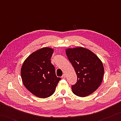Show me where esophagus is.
<instances>
[{
	"label": "esophagus",
	"instance_id": "34e87169",
	"mask_svg": "<svg viewBox=\"0 0 121 121\" xmlns=\"http://www.w3.org/2000/svg\"><path fill=\"white\" fill-rule=\"evenodd\" d=\"M62 79H65V74H63V75L62 76Z\"/></svg>",
	"mask_w": 121,
	"mask_h": 121
}]
</instances>
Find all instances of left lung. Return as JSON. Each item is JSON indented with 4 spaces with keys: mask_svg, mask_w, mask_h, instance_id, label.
Segmentation results:
<instances>
[{
    "mask_svg": "<svg viewBox=\"0 0 121 121\" xmlns=\"http://www.w3.org/2000/svg\"><path fill=\"white\" fill-rule=\"evenodd\" d=\"M65 52L77 75V82L72 86L73 92L80 97L91 94L100 86L103 79L104 68L101 60L83 47L68 48Z\"/></svg>",
    "mask_w": 121,
    "mask_h": 121,
    "instance_id": "1",
    "label": "left lung"
}]
</instances>
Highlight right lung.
Here are the masks:
<instances>
[{
  "label": "right lung",
  "mask_w": 121,
  "mask_h": 121,
  "mask_svg": "<svg viewBox=\"0 0 121 121\" xmlns=\"http://www.w3.org/2000/svg\"><path fill=\"white\" fill-rule=\"evenodd\" d=\"M53 49L44 47L33 52L24 61L21 69L23 84L34 95L47 98L55 91L60 78L56 75L51 58Z\"/></svg>",
  "instance_id": "add662e5"
}]
</instances>
